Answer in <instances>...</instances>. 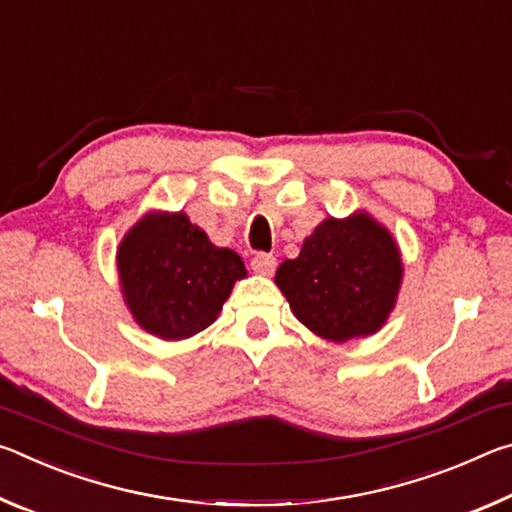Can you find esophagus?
Segmentation results:
<instances>
[{"instance_id": "1", "label": "esophagus", "mask_w": 512, "mask_h": 512, "mask_svg": "<svg viewBox=\"0 0 512 512\" xmlns=\"http://www.w3.org/2000/svg\"><path fill=\"white\" fill-rule=\"evenodd\" d=\"M275 257L268 255V253H257L253 259H250V266H253V271L259 275H271L275 271Z\"/></svg>"}]
</instances>
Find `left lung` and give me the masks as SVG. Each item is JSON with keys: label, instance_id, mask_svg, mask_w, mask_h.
Listing matches in <instances>:
<instances>
[{"label": "left lung", "instance_id": "obj_1", "mask_svg": "<svg viewBox=\"0 0 512 512\" xmlns=\"http://www.w3.org/2000/svg\"><path fill=\"white\" fill-rule=\"evenodd\" d=\"M275 284L302 325L327 341L370 336L386 323L402 284V257L384 225L366 212L325 219Z\"/></svg>", "mask_w": 512, "mask_h": 512}]
</instances>
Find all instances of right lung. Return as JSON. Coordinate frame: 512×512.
Wrapping results in <instances>:
<instances>
[{
    "instance_id": "right-lung-1",
    "label": "right lung",
    "mask_w": 512,
    "mask_h": 512,
    "mask_svg": "<svg viewBox=\"0 0 512 512\" xmlns=\"http://www.w3.org/2000/svg\"><path fill=\"white\" fill-rule=\"evenodd\" d=\"M119 282L137 325L164 341L210 327L246 266L183 212L142 216L117 250Z\"/></svg>"
}]
</instances>
